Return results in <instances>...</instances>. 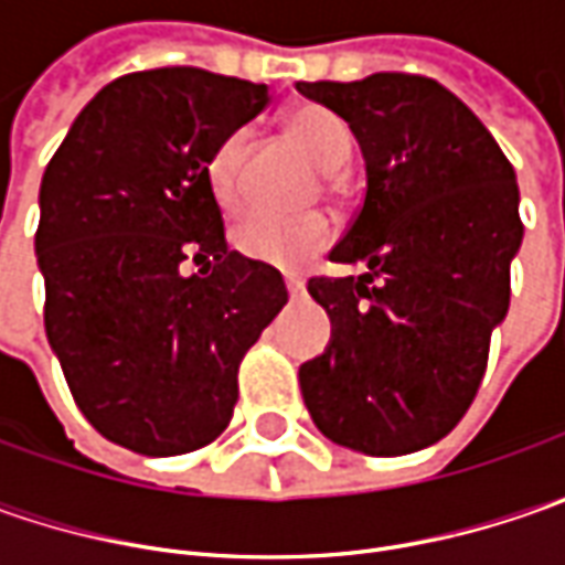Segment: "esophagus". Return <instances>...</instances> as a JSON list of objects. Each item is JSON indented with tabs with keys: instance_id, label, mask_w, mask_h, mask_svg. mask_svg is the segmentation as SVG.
Masks as SVG:
<instances>
[{
	"instance_id": "34e87169",
	"label": "esophagus",
	"mask_w": 565,
	"mask_h": 565,
	"mask_svg": "<svg viewBox=\"0 0 565 565\" xmlns=\"http://www.w3.org/2000/svg\"><path fill=\"white\" fill-rule=\"evenodd\" d=\"M286 289H289V298L298 301V298L305 295V282H301V279H286Z\"/></svg>"
}]
</instances>
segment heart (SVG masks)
<instances>
[{
	"label": "heart",
	"instance_id": "b5f03b06",
	"mask_svg": "<svg viewBox=\"0 0 565 565\" xmlns=\"http://www.w3.org/2000/svg\"><path fill=\"white\" fill-rule=\"evenodd\" d=\"M286 128L308 150V157L327 172L339 169L352 153L349 125L327 106H315V103L295 106L286 119ZM248 150L250 135L245 128H235L206 157V185L213 191L216 204L228 213H235L245 201L242 166L248 160ZM330 242H333V226L323 213H301V216L248 213L232 228V245L238 248V254L273 270H301L317 254L330 248Z\"/></svg>",
	"mask_w": 565,
	"mask_h": 565
}]
</instances>
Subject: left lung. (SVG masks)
Segmentation results:
<instances>
[{
	"mask_svg": "<svg viewBox=\"0 0 565 565\" xmlns=\"http://www.w3.org/2000/svg\"><path fill=\"white\" fill-rule=\"evenodd\" d=\"M295 87L349 121L367 169L359 213L330 250L367 273L308 282L333 342L301 364V396L333 444L405 456L444 440L478 396L522 245L515 172L434 77Z\"/></svg>",
	"mask_w": 565,
	"mask_h": 565,
	"instance_id": "1",
	"label": "left lung"
}]
</instances>
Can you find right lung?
I'll return each mask as SVG.
<instances>
[{
	"label": "right lung",
	"mask_w": 565,
	"mask_h": 565,
	"mask_svg": "<svg viewBox=\"0 0 565 565\" xmlns=\"http://www.w3.org/2000/svg\"><path fill=\"white\" fill-rule=\"evenodd\" d=\"M267 103V84L191 65L121 75L43 172L46 337L84 418L131 452L213 444L238 364L289 301L279 270L228 250L206 185L210 150Z\"/></svg>",
	"instance_id": "1"
}]
</instances>
